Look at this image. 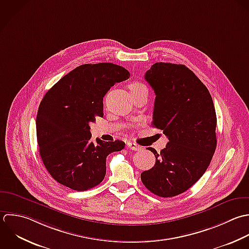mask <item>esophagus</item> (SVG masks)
<instances>
[{"label":"esophagus","mask_w":249,"mask_h":249,"mask_svg":"<svg viewBox=\"0 0 249 249\" xmlns=\"http://www.w3.org/2000/svg\"><path fill=\"white\" fill-rule=\"evenodd\" d=\"M127 147L130 148L131 150H134V151H138V150L141 149V146H140V145H138V144H136V143H134V142H127Z\"/></svg>","instance_id":"1"}]
</instances>
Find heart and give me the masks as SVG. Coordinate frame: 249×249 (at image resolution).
Masks as SVG:
<instances>
[{"label": "heart", "mask_w": 249, "mask_h": 249, "mask_svg": "<svg viewBox=\"0 0 249 249\" xmlns=\"http://www.w3.org/2000/svg\"><path fill=\"white\" fill-rule=\"evenodd\" d=\"M129 89H130V92H131V95H134V94H139V93H147V88L146 86L142 83V82H139V81H134L132 82L130 85H129Z\"/></svg>", "instance_id": "heart-1"}]
</instances>
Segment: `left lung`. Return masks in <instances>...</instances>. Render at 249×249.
Segmentation results:
<instances>
[{"instance_id":"1","label":"left lung","mask_w":249,"mask_h":249,"mask_svg":"<svg viewBox=\"0 0 249 249\" xmlns=\"http://www.w3.org/2000/svg\"><path fill=\"white\" fill-rule=\"evenodd\" d=\"M145 80L156 95L152 126L169 139L156 163L142 173L144 186L169 198L188 190L205 174L216 148V113L206 85L184 65L155 63Z\"/></svg>"}]
</instances>
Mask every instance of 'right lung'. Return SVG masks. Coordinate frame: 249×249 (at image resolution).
<instances>
[{
    "instance_id": "obj_1",
    "label": "right lung",
    "mask_w": 249,
    "mask_h": 249,
    "mask_svg": "<svg viewBox=\"0 0 249 249\" xmlns=\"http://www.w3.org/2000/svg\"><path fill=\"white\" fill-rule=\"evenodd\" d=\"M130 72L112 63L81 65L63 76L39 104L36 127L39 155L50 176L72 190L100 184L108 154L124 148L122 141L91 142L90 126L104 116L103 100Z\"/></svg>"
}]
</instances>
